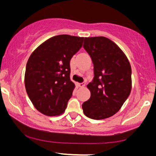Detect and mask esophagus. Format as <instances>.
<instances>
[{
    "label": "esophagus",
    "mask_w": 156,
    "mask_h": 156,
    "mask_svg": "<svg viewBox=\"0 0 156 156\" xmlns=\"http://www.w3.org/2000/svg\"><path fill=\"white\" fill-rule=\"evenodd\" d=\"M85 84H86V83H85V82L78 83V86L79 87H83L85 86Z\"/></svg>",
    "instance_id": "34e87169"
}]
</instances>
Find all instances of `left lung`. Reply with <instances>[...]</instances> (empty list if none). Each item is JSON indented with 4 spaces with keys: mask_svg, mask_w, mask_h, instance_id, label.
Segmentation results:
<instances>
[{
    "mask_svg": "<svg viewBox=\"0 0 156 156\" xmlns=\"http://www.w3.org/2000/svg\"><path fill=\"white\" fill-rule=\"evenodd\" d=\"M83 46L94 66V78L87 84L91 96L83 103V114L93 119L112 117L131 93L130 63L123 51L106 37H87Z\"/></svg>",
    "mask_w": 156,
    "mask_h": 156,
    "instance_id": "left-lung-1",
    "label": "left lung"
}]
</instances>
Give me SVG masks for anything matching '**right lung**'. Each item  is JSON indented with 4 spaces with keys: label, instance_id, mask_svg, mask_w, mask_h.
I'll return each instance as SVG.
<instances>
[{
    "label": "right lung",
    "instance_id": "right-lung-1",
    "mask_svg": "<svg viewBox=\"0 0 156 156\" xmlns=\"http://www.w3.org/2000/svg\"><path fill=\"white\" fill-rule=\"evenodd\" d=\"M83 37L63 35L48 39L34 50L26 65L24 84L34 106L46 116L60 115L73 96L70 60Z\"/></svg>",
    "mask_w": 156,
    "mask_h": 156
}]
</instances>
